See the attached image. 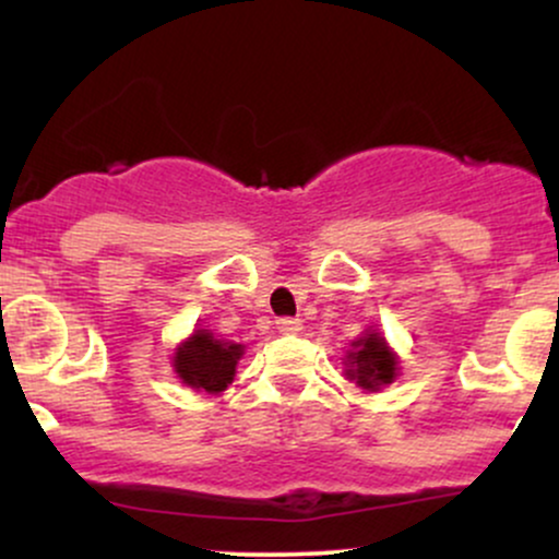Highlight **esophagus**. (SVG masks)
<instances>
[{
  "instance_id": "34e87169",
  "label": "esophagus",
  "mask_w": 559,
  "mask_h": 559,
  "mask_svg": "<svg viewBox=\"0 0 559 559\" xmlns=\"http://www.w3.org/2000/svg\"><path fill=\"white\" fill-rule=\"evenodd\" d=\"M275 329L281 333H297L301 331V320L299 318H278L275 320Z\"/></svg>"
}]
</instances>
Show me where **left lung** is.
Wrapping results in <instances>:
<instances>
[{
  "mask_svg": "<svg viewBox=\"0 0 559 559\" xmlns=\"http://www.w3.org/2000/svg\"><path fill=\"white\" fill-rule=\"evenodd\" d=\"M349 370L346 376L360 383L362 389H381L396 376V360L389 352L386 342L378 333H368L360 342H355V352H349Z\"/></svg>",
  "mask_w": 559,
  "mask_h": 559,
  "instance_id": "left-lung-1",
  "label": "left lung"
}]
</instances>
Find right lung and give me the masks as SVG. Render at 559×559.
Instances as JSON below:
<instances>
[{
    "mask_svg": "<svg viewBox=\"0 0 559 559\" xmlns=\"http://www.w3.org/2000/svg\"><path fill=\"white\" fill-rule=\"evenodd\" d=\"M241 355V344L221 342L213 333L197 331L189 342L178 346L173 365H176V373L191 389H204L210 394H217L234 381L236 360Z\"/></svg>",
    "mask_w": 559,
    "mask_h": 559,
    "instance_id": "1",
    "label": "right lung"
}]
</instances>
